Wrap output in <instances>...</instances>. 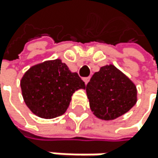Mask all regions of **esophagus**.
I'll return each instance as SVG.
<instances>
[{"instance_id": "1", "label": "esophagus", "mask_w": 158, "mask_h": 158, "mask_svg": "<svg viewBox=\"0 0 158 158\" xmlns=\"http://www.w3.org/2000/svg\"><path fill=\"white\" fill-rule=\"evenodd\" d=\"M89 81H90V77H84V78H83V81L85 82V84H87V83L89 82Z\"/></svg>"}]
</instances>
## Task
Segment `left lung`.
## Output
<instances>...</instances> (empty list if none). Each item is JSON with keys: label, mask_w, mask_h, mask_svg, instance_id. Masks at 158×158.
Listing matches in <instances>:
<instances>
[{"label": "left lung", "mask_w": 158, "mask_h": 158, "mask_svg": "<svg viewBox=\"0 0 158 158\" xmlns=\"http://www.w3.org/2000/svg\"><path fill=\"white\" fill-rule=\"evenodd\" d=\"M91 111L103 120L116 119L136 103L135 83L113 64L100 67L86 86Z\"/></svg>", "instance_id": "8db88e82"}]
</instances>
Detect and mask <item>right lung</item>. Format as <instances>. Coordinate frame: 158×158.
<instances>
[{
	"label": "right lung",
	"mask_w": 158,
	"mask_h": 158,
	"mask_svg": "<svg viewBox=\"0 0 158 158\" xmlns=\"http://www.w3.org/2000/svg\"><path fill=\"white\" fill-rule=\"evenodd\" d=\"M26 106L41 118H55L67 110L75 91L85 89L77 73L57 59L30 67L21 80Z\"/></svg>",
	"instance_id": "add662e5"
}]
</instances>
